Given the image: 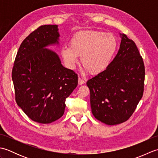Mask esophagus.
Returning a JSON list of instances; mask_svg holds the SVG:
<instances>
[{"label":"esophagus","instance_id":"34e87169","mask_svg":"<svg viewBox=\"0 0 158 158\" xmlns=\"http://www.w3.org/2000/svg\"><path fill=\"white\" fill-rule=\"evenodd\" d=\"M78 83H79V85H82V84H83V83H85V81L83 79L80 78L79 77V78L78 79Z\"/></svg>","mask_w":158,"mask_h":158}]
</instances>
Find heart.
<instances>
[{"instance_id":"heart-1","label":"heart","mask_w":158,"mask_h":158,"mask_svg":"<svg viewBox=\"0 0 158 158\" xmlns=\"http://www.w3.org/2000/svg\"><path fill=\"white\" fill-rule=\"evenodd\" d=\"M117 47L116 39L110 33L98 31H80L73 36L69 48L64 47L61 56L66 66L74 69L78 56L85 72L99 74L110 64Z\"/></svg>"}]
</instances>
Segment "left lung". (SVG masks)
I'll use <instances>...</instances> for the list:
<instances>
[{
    "instance_id": "obj_1",
    "label": "left lung",
    "mask_w": 158,
    "mask_h": 158,
    "mask_svg": "<svg viewBox=\"0 0 158 158\" xmlns=\"http://www.w3.org/2000/svg\"><path fill=\"white\" fill-rule=\"evenodd\" d=\"M119 51L103 72L87 81L90 105L96 118L107 125H117L135 112L144 91L145 66L132 40L121 34Z\"/></svg>"
}]
</instances>
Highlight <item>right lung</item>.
Instances as JSON below:
<instances>
[{
  "label": "right lung",
  "instance_id": "add662e5",
  "mask_svg": "<svg viewBox=\"0 0 158 158\" xmlns=\"http://www.w3.org/2000/svg\"><path fill=\"white\" fill-rule=\"evenodd\" d=\"M58 26H41L31 33L20 45L12 70L17 104L39 123H50L63 115L66 98L78 84L77 74L46 48L59 44Z\"/></svg>",
  "mask_w": 158,
  "mask_h": 158
}]
</instances>
